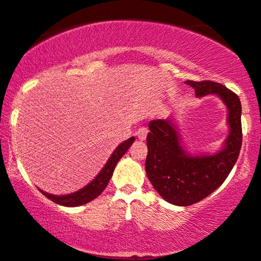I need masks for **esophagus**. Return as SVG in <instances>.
I'll return each instance as SVG.
<instances>
[{"instance_id": "34e87169", "label": "esophagus", "mask_w": 261, "mask_h": 261, "mask_svg": "<svg viewBox=\"0 0 261 261\" xmlns=\"http://www.w3.org/2000/svg\"><path fill=\"white\" fill-rule=\"evenodd\" d=\"M147 134H148L147 128L146 127H141V128H138V131L136 133V136H137L138 140L144 141V140H146V137H147Z\"/></svg>"}]
</instances>
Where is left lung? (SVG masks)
I'll return each instance as SVG.
<instances>
[{
  "instance_id": "obj_1",
  "label": "left lung",
  "mask_w": 261,
  "mask_h": 261,
  "mask_svg": "<svg viewBox=\"0 0 261 261\" xmlns=\"http://www.w3.org/2000/svg\"><path fill=\"white\" fill-rule=\"evenodd\" d=\"M186 84L195 89L197 97L216 95L224 102L227 108L229 135L216 154L190 155L182 146L173 118L150 121V133L147 136V176L160 196L176 206L199 202L222 186L242 146V107L235 92L211 81H187Z\"/></svg>"
}]
</instances>
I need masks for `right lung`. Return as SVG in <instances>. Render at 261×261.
I'll return each instance as SVG.
<instances>
[{
  "mask_svg": "<svg viewBox=\"0 0 261 261\" xmlns=\"http://www.w3.org/2000/svg\"><path fill=\"white\" fill-rule=\"evenodd\" d=\"M134 141L135 137H130L128 140L124 141L123 143H120L119 146L117 147V149L112 153L111 158L103 166V169L100 171V173H98L88 186L82 188V189L74 191V193L72 194H67V195H53V194L45 193V191H43L41 189H39V191H41L45 197H48L49 200H51L53 202L66 207H78L82 206V204L90 202V201L96 199L102 191L106 189L112 174L114 172V169L115 166H117L118 161L121 159V156H123L125 153H126L128 148L131 147V144L134 143Z\"/></svg>",
  "mask_w": 261,
  "mask_h": 261,
  "instance_id": "right-lung-1",
  "label": "right lung"
}]
</instances>
